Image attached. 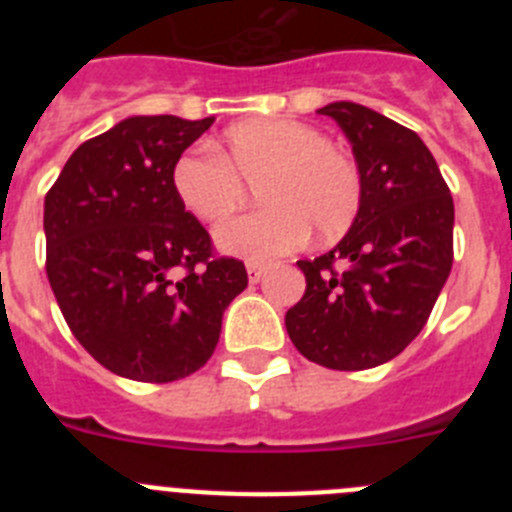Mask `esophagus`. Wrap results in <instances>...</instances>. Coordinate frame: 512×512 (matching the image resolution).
<instances>
[{
  "label": "esophagus",
  "mask_w": 512,
  "mask_h": 512,
  "mask_svg": "<svg viewBox=\"0 0 512 512\" xmlns=\"http://www.w3.org/2000/svg\"><path fill=\"white\" fill-rule=\"evenodd\" d=\"M246 271H248V282L256 284V282H261V277H264L266 266L259 264V261H248Z\"/></svg>",
  "instance_id": "34e87169"
}]
</instances>
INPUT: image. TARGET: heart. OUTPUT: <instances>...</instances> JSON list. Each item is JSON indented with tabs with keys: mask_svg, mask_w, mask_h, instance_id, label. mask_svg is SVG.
<instances>
[{
	"mask_svg": "<svg viewBox=\"0 0 512 512\" xmlns=\"http://www.w3.org/2000/svg\"><path fill=\"white\" fill-rule=\"evenodd\" d=\"M176 197L205 223H220L259 182L261 210L235 217L215 233L223 251L269 261L295 251L315 230L333 241L354 225L364 182L356 161L330 146L318 128L297 120H246L225 130L215 148H189L171 169Z\"/></svg>",
	"mask_w": 512,
	"mask_h": 512,
	"instance_id": "b5f03b06",
	"label": "heart"
}]
</instances>
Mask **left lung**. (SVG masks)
Segmentation results:
<instances>
[{"label":"left lung","instance_id":"left-lung-1","mask_svg":"<svg viewBox=\"0 0 512 512\" xmlns=\"http://www.w3.org/2000/svg\"><path fill=\"white\" fill-rule=\"evenodd\" d=\"M346 133L364 182L336 248L305 271L284 325L305 359L361 372L395 359L428 323L454 261V200L418 133L356 102L320 107Z\"/></svg>","mask_w":512,"mask_h":512}]
</instances>
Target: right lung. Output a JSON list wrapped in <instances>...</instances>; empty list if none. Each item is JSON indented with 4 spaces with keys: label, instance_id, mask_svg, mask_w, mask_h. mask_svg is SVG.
<instances>
[{
    "label": "right lung",
    "instance_id": "add662e5",
    "mask_svg": "<svg viewBox=\"0 0 512 512\" xmlns=\"http://www.w3.org/2000/svg\"><path fill=\"white\" fill-rule=\"evenodd\" d=\"M215 117L135 115L81 143L45 194V271L76 341L112 374L164 384L207 364L243 261L176 197L171 169Z\"/></svg>",
    "mask_w": 512,
    "mask_h": 512
}]
</instances>
